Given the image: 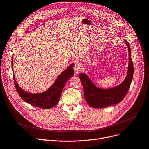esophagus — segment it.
Masks as SVG:
<instances>
[{
  "mask_svg": "<svg viewBox=\"0 0 149 149\" xmlns=\"http://www.w3.org/2000/svg\"><path fill=\"white\" fill-rule=\"evenodd\" d=\"M74 71L76 74H78V73L80 72L81 71V70H82L81 65L78 62H76L74 64Z\"/></svg>",
  "mask_w": 149,
  "mask_h": 149,
  "instance_id": "esophagus-1",
  "label": "esophagus"
}]
</instances>
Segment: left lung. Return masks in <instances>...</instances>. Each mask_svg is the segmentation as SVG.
I'll return each mask as SVG.
<instances>
[{
  "label": "left lung",
  "mask_w": 149,
  "mask_h": 149,
  "mask_svg": "<svg viewBox=\"0 0 149 149\" xmlns=\"http://www.w3.org/2000/svg\"><path fill=\"white\" fill-rule=\"evenodd\" d=\"M124 42L128 49L129 63L127 76L123 83L109 89H102L94 85L86 74L81 73L78 75L83 86L84 99L91 107L104 108L114 105L120 103L127 94L132 80L134 66L130 44L126 40Z\"/></svg>",
  "instance_id": "1"
}]
</instances>
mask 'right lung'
<instances>
[{
	"instance_id": "right-lung-1",
	"label": "right lung",
	"mask_w": 149,
	"mask_h": 149,
	"mask_svg": "<svg viewBox=\"0 0 149 149\" xmlns=\"http://www.w3.org/2000/svg\"><path fill=\"white\" fill-rule=\"evenodd\" d=\"M12 60H13V59H12ZM73 66L74 64H71L66 70L63 71L48 90L45 92L37 94L27 93L23 90L18 84L14 74H13L15 88L19 96L25 102L32 106L43 108V109H50L58 103L65 84L68 80L74 75V71ZM12 67L13 72V61H12Z\"/></svg>"
}]
</instances>
